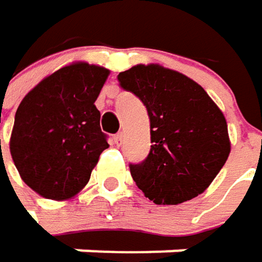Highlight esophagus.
Instances as JSON below:
<instances>
[{
  "instance_id": "1",
  "label": "esophagus",
  "mask_w": 262,
  "mask_h": 262,
  "mask_svg": "<svg viewBox=\"0 0 262 262\" xmlns=\"http://www.w3.org/2000/svg\"><path fill=\"white\" fill-rule=\"evenodd\" d=\"M122 143H123V134L119 133V134L114 136V145L116 146H122Z\"/></svg>"
}]
</instances>
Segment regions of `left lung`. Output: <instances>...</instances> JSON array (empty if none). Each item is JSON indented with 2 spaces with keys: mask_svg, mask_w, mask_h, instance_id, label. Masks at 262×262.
Masks as SVG:
<instances>
[{
  "mask_svg": "<svg viewBox=\"0 0 262 262\" xmlns=\"http://www.w3.org/2000/svg\"><path fill=\"white\" fill-rule=\"evenodd\" d=\"M146 106L151 151L131 176L156 204H179L204 192L230 154L224 114L201 85L159 64H139L117 76Z\"/></svg>",
  "mask_w": 262,
  "mask_h": 262,
  "instance_id": "obj_1",
  "label": "left lung"
}]
</instances>
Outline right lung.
<instances>
[{
	"label": "right lung",
	"instance_id": "obj_1",
	"mask_svg": "<svg viewBox=\"0 0 262 262\" xmlns=\"http://www.w3.org/2000/svg\"><path fill=\"white\" fill-rule=\"evenodd\" d=\"M108 74L103 67L73 62L44 77L19 103L10 154L36 194L64 201L88 183L110 146L94 105Z\"/></svg>",
	"mask_w": 262,
	"mask_h": 262
}]
</instances>
